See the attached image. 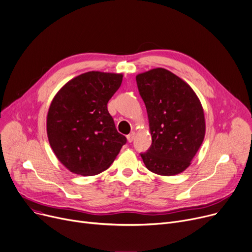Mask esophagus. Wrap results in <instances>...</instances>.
I'll use <instances>...</instances> for the list:
<instances>
[{
    "label": "esophagus",
    "mask_w": 252,
    "mask_h": 252,
    "mask_svg": "<svg viewBox=\"0 0 252 252\" xmlns=\"http://www.w3.org/2000/svg\"><path fill=\"white\" fill-rule=\"evenodd\" d=\"M134 138H135V132H132V133H130L129 135H127V140H128V142H132L133 140H134Z\"/></svg>",
    "instance_id": "obj_1"
}]
</instances>
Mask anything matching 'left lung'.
Wrapping results in <instances>:
<instances>
[{"instance_id":"left-lung-1","label":"left lung","mask_w":252,"mask_h":252,"mask_svg":"<svg viewBox=\"0 0 252 252\" xmlns=\"http://www.w3.org/2000/svg\"><path fill=\"white\" fill-rule=\"evenodd\" d=\"M136 82L152 137L150 148L140 154L143 162L159 176L179 175L190 165L204 141L202 104L184 80L165 68L139 73Z\"/></svg>"}]
</instances>
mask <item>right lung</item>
<instances>
[{"instance_id":"1","label":"right lung","mask_w":252,"mask_h":252,"mask_svg":"<svg viewBox=\"0 0 252 252\" xmlns=\"http://www.w3.org/2000/svg\"><path fill=\"white\" fill-rule=\"evenodd\" d=\"M122 80V73L88 71L73 77L54 95L46 119L48 141L69 171L85 177L98 175L126 143L107 108Z\"/></svg>"}]
</instances>
